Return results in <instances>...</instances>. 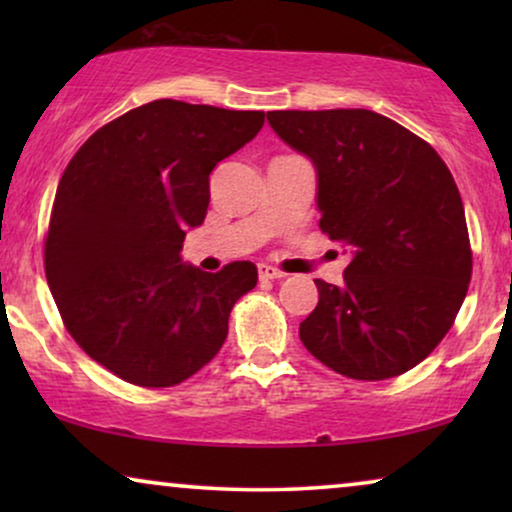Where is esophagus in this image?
<instances>
[{"mask_svg": "<svg viewBox=\"0 0 512 512\" xmlns=\"http://www.w3.org/2000/svg\"><path fill=\"white\" fill-rule=\"evenodd\" d=\"M258 277H261V279H282L286 275L282 270L272 268V265H268V263H261V265H258Z\"/></svg>", "mask_w": 512, "mask_h": 512, "instance_id": "1", "label": "esophagus"}]
</instances>
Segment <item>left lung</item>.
<instances>
[{"mask_svg":"<svg viewBox=\"0 0 512 512\" xmlns=\"http://www.w3.org/2000/svg\"><path fill=\"white\" fill-rule=\"evenodd\" d=\"M317 172L319 228L352 254L342 286L314 279L300 324L314 359L352 380H389L445 338L471 282L459 188L431 144L368 109L268 111Z\"/></svg>","mask_w":512,"mask_h":512,"instance_id":"left-lung-1","label":"left lung"}]
</instances>
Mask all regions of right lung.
<instances>
[{
  "label": "right lung",
  "mask_w": 512,
  "mask_h": 512,
  "mask_svg": "<svg viewBox=\"0 0 512 512\" xmlns=\"http://www.w3.org/2000/svg\"><path fill=\"white\" fill-rule=\"evenodd\" d=\"M263 111L156 100L95 132L55 193L44 263L67 331L137 387H174L219 354L249 261L205 272L181 261L202 226L209 174L263 128Z\"/></svg>",
  "instance_id": "right-lung-1"
}]
</instances>
